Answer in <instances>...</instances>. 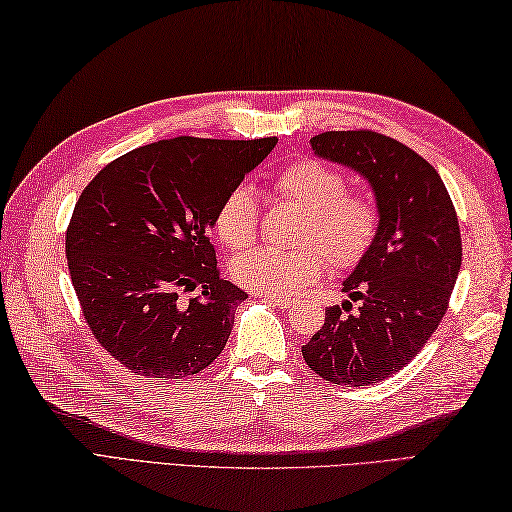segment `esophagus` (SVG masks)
<instances>
[{
	"label": "esophagus",
	"mask_w": 512,
	"mask_h": 512,
	"mask_svg": "<svg viewBox=\"0 0 512 512\" xmlns=\"http://www.w3.org/2000/svg\"><path fill=\"white\" fill-rule=\"evenodd\" d=\"M260 298H265L269 305H274L278 309H289L291 305H294V300L287 298V296H260Z\"/></svg>",
	"instance_id": "34e87169"
}]
</instances>
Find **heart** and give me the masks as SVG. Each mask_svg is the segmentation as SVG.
Masks as SVG:
<instances>
[{
	"label": "heart",
	"mask_w": 512,
	"mask_h": 512,
	"mask_svg": "<svg viewBox=\"0 0 512 512\" xmlns=\"http://www.w3.org/2000/svg\"><path fill=\"white\" fill-rule=\"evenodd\" d=\"M274 192L305 210L291 252L260 247L236 258L238 285L260 296H289L325 271L327 260L338 269L356 267L378 236L380 210L371 196L349 192L344 172L316 159H296L271 181ZM218 241L243 249L256 241L258 203L249 187H234L214 216Z\"/></svg>",
	"instance_id": "1"
}]
</instances>
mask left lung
Wrapping results in <instances>:
<instances>
[{"label":"left lung","instance_id":"left-lung-1","mask_svg":"<svg viewBox=\"0 0 512 512\" xmlns=\"http://www.w3.org/2000/svg\"><path fill=\"white\" fill-rule=\"evenodd\" d=\"M311 148L371 183L380 227L342 283L351 302L327 307L302 358L322 380L367 387L409 364L442 322L462 265L460 223L440 174L404 143L340 130L316 134Z\"/></svg>","mask_w":512,"mask_h":512}]
</instances>
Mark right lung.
<instances>
[{
	"label": "right lung",
	"mask_w": 512,
	"mask_h": 512,
	"mask_svg": "<svg viewBox=\"0 0 512 512\" xmlns=\"http://www.w3.org/2000/svg\"><path fill=\"white\" fill-rule=\"evenodd\" d=\"M276 143L163 139L83 187L66 229L72 287L92 336L134 375L183 380L221 356L247 294L221 278L210 227Z\"/></svg>",
	"instance_id": "right-lung-1"
}]
</instances>
